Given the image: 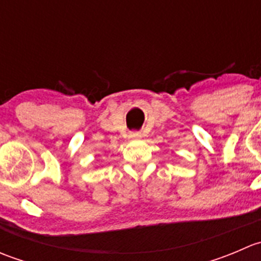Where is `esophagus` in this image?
I'll list each match as a JSON object with an SVG mask.
<instances>
[{
    "label": "esophagus",
    "instance_id": "esophagus-1",
    "mask_svg": "<svg viewBox=\"0 0 261 261\" xmlns=\"http://www.w3.org/2000/svg\"><path fill=\"white\" fill-rule=\"evenodd\" d=\"M128 138L133 139V140H139V139H141V134L140 133H136V131H133V133H130Z\"/></svg>",
    "mask_w": 261,
    "mask_h": 261
}]
</instances>
